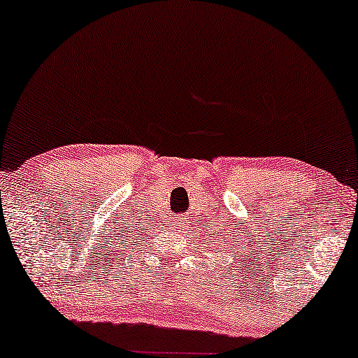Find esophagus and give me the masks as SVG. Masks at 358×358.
Masks as SVG:
<instances>
[{
  "label": "esophagus",
  "instance_id": "34e87169",
  "mask_svg": "<svg viewBox=\"0 0 358 358\" xmlns=\"http://www.w3.org/2000/svg\"><path fill=\"white\" fill-rule=\"evenodd\" d=\"M173 227L177 228L178 231H186V228H188V220L181 217V218H178V220L173 222Z\"/></svg>",
  "mask_w": 358,
  "mask_h": 358
}]
</instances>
